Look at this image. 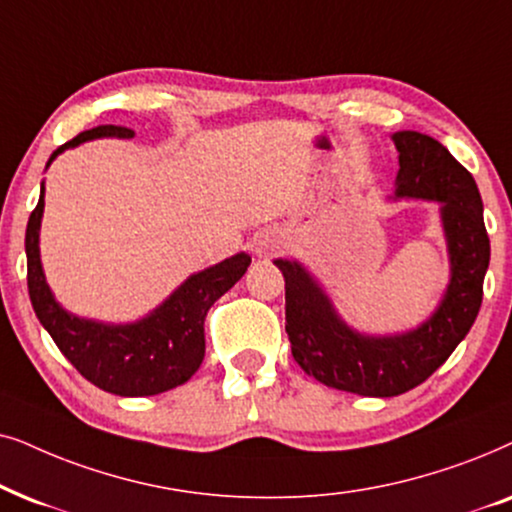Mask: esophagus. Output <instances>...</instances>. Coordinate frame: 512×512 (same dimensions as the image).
I'll return each mask as SVG.
<instances>
[{"label": "esophagus", "mask_w": 512, "mask_h": 512, "mask_svg": "<svg viewBox=\"0 0 512 512\" xmlns=\"http://www.w3.org/2000/svg\"><path fill=\"white\" fill-rule=\"evenodd\" d=\"M278 248V243L274 241V238H260V241H255V252L257 255H271Z\"/></svg>", "instance_id": "obj_1"}]
</instances>
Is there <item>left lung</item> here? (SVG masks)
<instances>
[{
	"instance_id": "1",
	"label": "left lung",
	"mask_w": 512,
	"mask_h": 512,
	"mask_svg": "<svg viewBox=\"0 0 512 512\" xmlns=\"http://www.w3.org/2000/svg\"><path fill=\"white\" fill-rule=\"evenodd\" d=\"M395 196L442 203L452 281L431 320L400 337H363L346 327L330 299L297 262L276 260L285 278V332L299 367L346 393L391 398L426 381L468 335L482 304L489 236L473 175L431 135L400 131Z\"/></svg>"
}]
</instances>
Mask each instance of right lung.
Instances as JSON below:
<instances>
[{
    "label": "right lung",
    "instance_id": "obj_1",
    "mask_svg": "<svg viewBox=\"0 0 512 512\" xmlns=\"http://www.w3.org/2000/svg\"><path fill=\"white\" fill-rule=\"evenodd\" d=\"M133 138L126 126H95L79 133L51 154L49 163L67 147L93 138ZM46 163V168H49ZM44 215V185L37 208L32 210L25 231L27 252V290L32 309L60 353L102 391L114 395H156L175 388L199 370L206 353L208 309L220 299L248 269L250 257H229L201 274H194L166 299L152 316L131 325H102L84 320L60 309L46 285L42 262H39V224Z\"/></svg>",
    "mask_w": 512,
    "mask_h": 512
}]
</instances>
